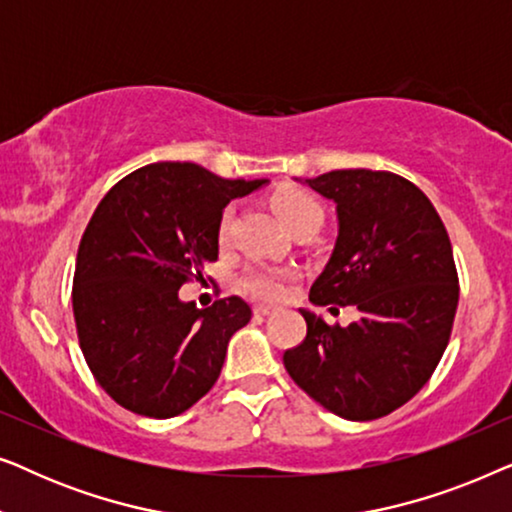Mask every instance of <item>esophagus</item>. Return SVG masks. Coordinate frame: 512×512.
<instances>
[{"mask_svg": "<svg viewBox=\"0 0 512 512\" xmlns=\"http://www.w3.org/2000/svg\"><path fill=\"white\" fill-rule=\"evenodd\" d=\"M254 312L256 314H261V317H268V314H272V312H275V307H272V305H256L254 307Z\"/></svg>", "mask_w": 512, "mask_h": 512, "instance_id": "1", "label": "esophagus"}]
</instances>
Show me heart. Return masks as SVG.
<instances>
[{
    "instance_id": "heart-1",
    "label": "heart",
    "mask_w": 512,
    "mask_h": 512,
    "mask_svg": "<svg viewBox=\"0 0 512 512\" xmlns=\"http://www.w3.org/2000/svg\"><path fill=\"white\" fill-rule=\"evenodd\" d=\"M275 205L279 219L286 223V228L296 230L300 226H307V223H319L324 221V209H321V202L314 198L312 193L300 191V188H286V191L277 193ZM233 207H226V212L221 214L219 221V237L226 240L230 233V226H233ZM289 277V272L277 270V268H249L244 272L242 284L244 289H249L256 296L277 300L284 296V279Z\"/></svg>"
}]
</instances>
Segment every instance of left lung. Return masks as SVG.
<instances>
[{
  "instance_id": "1",
  "label": "left lung",
  "mask_w": 512,
  "mask_h": 512,
  "mask_svg": "<svg viewBox=\"0 0 512 512\" xmlns=\"http://www.w3.org/2000/svg\"><path fill=\"white\" fill-rule=\"evenodd\" d=\"M335 202L338 240L310 289L314 305H354L342 328L300 310L307 335L286 349L293 382L333 415L370 422L429 382L459 303L452 244L431 200L391 172L333 170L305 179Z\"/></svg>"
}]
</instances>
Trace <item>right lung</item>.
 <instances>
[{
	"instance_id": "right-lung-1",
	"label": "right lung",
	"mask_w": 512,
	"mask_h": 512,
	"mask_svg": "<svg viewBox=\"0 0 512 512\" xmlns=\"http://www.w3.org/2000/svg\"><path fill=\"white\" fill-rule=\"evenodd\" d=\"M263 184L216 177L195 163H153L97 205L76 254L72 305L88 368L125 410L177 417L219 380L249 305L230 296L198 310L179 289L219 258L228 202Z\"/></svg>"
}]
</instances>
